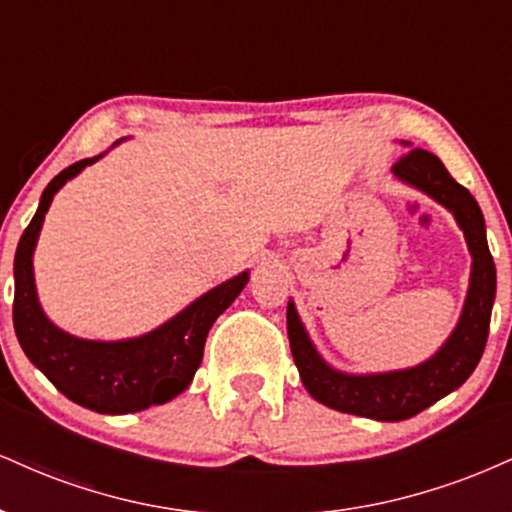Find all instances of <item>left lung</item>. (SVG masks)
Returning <instances> with one entry per match:
<instances>
[{
    "instance_id": "1",
    "label": "left lung",
    "mask_w": 512,
    "mask_h": 512,
    "mask_svg": "<svg viewBox=\"0 0 512 512\" xmlns=\"http://www.w3.org/2000/svg\"><path fill=\"white\" fill-rule=\"evenodd\" d=\"M404 146H409V142H404ZM392 173L397 180L416 187L452 211L472 255L467 301L448 342L428 361L414 368L351 375L332 368L317 354L293 301H289V310H286L291 354L305 390L325 407L375 421L411 419L457 390L474 373L489 339L491 308L496 298V264L486 243V223L477 199L469 195L467 187L455 182L448 168L431 151H407L392 166Z\"/></svg>"
}]
</instances>
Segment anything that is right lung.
Masks as SVG:
<instances>
[{
  "label": "right lung",
  "mask_w": 512,
  "mask_h": 512,
  "mask_svg": "<svg viewBox=\"0 0 512 512\" xmlns=\"http://www.w3.org/2000/svg\"><path fill=\"white\" fill-rule=\"evenodd\" d=\"M120 144V142H115ZM103 156V154H101ZM101 156L76 161L50 180L14 257V330L28 361L64 397L98 414H132L166 404L195 378L211 325L238 298L250 272L223 281L149 334L122 342H93L62 332L43 313L35 293L33 250L52 197Z\"/></svg>",
  "instance_id": "right-lung-1"
}]
</instances>
